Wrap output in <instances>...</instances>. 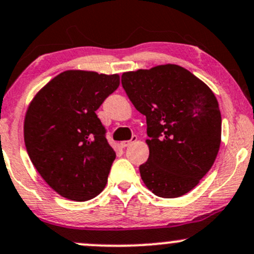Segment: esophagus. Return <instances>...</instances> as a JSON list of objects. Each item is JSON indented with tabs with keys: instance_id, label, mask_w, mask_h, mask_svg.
Instances as JSON below:
<instances>
[{
	"instance_id": "obj_1",
	"label": "esophagus",
	"mask_w": 254,
	"mask_h": 254,
	"mask_svg": "<svg viewBox=\"0 0 254 254\" xmlns=\"http://www.w3.org/2000/svg\"><path fill=\"white\" fill-rule=\"evenodd\" d=\"M136 140H137V136H136V135H132L131 140H129V141H122V142H120V147H122V148H127V147H129V146L131 145V143H134Z\"/></svg>"
}]
</instances>
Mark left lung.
<instances>
[{
    "mask_svg": "<svg viewBox=\"0 0 254 254\" xmlns=\"http://www.w3.org/2000/svg\"><path fill=\"white\" fill-rule=\"evenodd\" d=\"M123 89L146 116L149 147L141 179L154 194L175 198L209 172L220 147L221 114L212 90L175 64L127 71Z\"/></svg>",
    "mask_w": 254,
    "mask_h": 254,
    "instance_id": "left-lung-1",
    "label": "left lung"
}]
</instances>
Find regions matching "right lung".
Returning a JSON list of instances; mask_svg holds the SVG:
<instances>
[{"label":"right lung","mask_w":254,"mask_h":254,"mask_svg":"<svg viewBox=\"0 0 254 254\" xmlns=\"http://www.w3.org/2000/svg\"><path fill=\"white\" fill-rule=\"evenodd\" d=\"M118 74L66 70L31 101L24 141L34 167L61 196L84 202L105 189L116 152L96 111L118 89Z\"/></svg>","instance_id":"obj_1"}]
</instances>
